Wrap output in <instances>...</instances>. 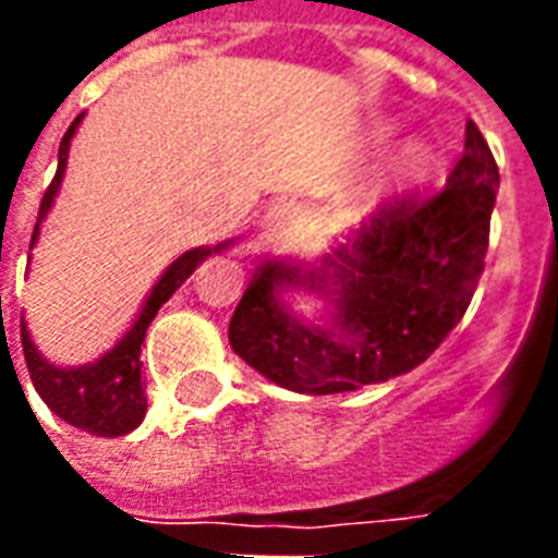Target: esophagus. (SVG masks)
I'll use <instances>...</instances> for the list:
<instances>
[{
	"mask_svg": "<svg viewBox=\"0 0 558 558\" xmlns=\"http://www.w3.org/2000/svg\"><path fill=\"white\" fill-rule=\"evenodd\" d=\"M295 223H299V211L292 203H278V206H271L266 211V218H263V230H266L268 242H280V239H287L292 230H295Z\"/></svg>",
	"mask_w": 558,
	"mask_h": 558,
	"instance_id": "34e87169",
	"label": "esophagus"
}]
</instances>
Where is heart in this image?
Listing matches in <instances>:
<instances>
[{
	"label": "heart",
	"instance_id": "heart-1",
	"mask_svg": "<svg viewBox=\"0 0 558 558\" xmlns=\"http://www.w3.org/2000/svg\"><path fill=\"white\" fill-rule=\"evenodd\" d=\"M391 137H395V125H379L374 131L376 146H383V143H388ZM430 160H433L430 143L421 137H412L398 148L395 163H391V175H395V179H412V175H421V172L430 167Z\"/></svg>",
	"mask_w": 558,
	"mask_h": 558
}]
</instances>
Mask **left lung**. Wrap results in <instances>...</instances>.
<instances>
[{"label":"left lung","instance_id":"left-lung-1","mask_svg":"<svg viewBox=\"0 0 558 558\" xmlns=\"http://www.w3.org/2000/svg\"><path fill=\"white\" fill-rule=\"evenodd\" d=\"M499 167L475 122L445 187L376 206L331 254L256 268L230 319V347L268 383L340 395L415 371L463 319L490 239ZM307 291L319 320L286 302Z\"/></svg>","mask_w":558,"mask_h":558}]
</instances>
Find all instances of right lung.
Here are the masks:
<instances>
[{
    "label": "right lung",
    "instance_id": "right-lung-1",
    "mask_svg": "<svg viewBox=\"0 0 558 558\" xmlns=\"http://www.w3.org/2000/svg\"><path fill=\"white\" fill-rule=\"evenodd\" d=\"M83 116H77L68 134L62 137L59 146V167L47 194L38 208V223L32 232V244L38 242L41 235L44 218L50 215L62 179H65L68 151H71V140L77 134ZM230 242L220 244H203V247H191L182 256H175L170 266L163 268V275L158 283L148 290L146 302L140 307L137 319L131 323L122 338L116 340L113 350H107L89 364H74V367H62L53 364L50 359H44L41 350L35 347L29 328H26V316L20 323V340H23V355H26V367H29L32 386L41 395V400L62 421H68L71 427L92 433V436H125V433L137 430L143 418H146V391H143V362H140V347L146 340V328L151 326V319L158 314L163 304L170 302V295L184 280L194 275V268L208 259L211 254H223Z\"/></svg>",
    "mask_w": 558,
    "mask_h": 558
}]
</instances>
